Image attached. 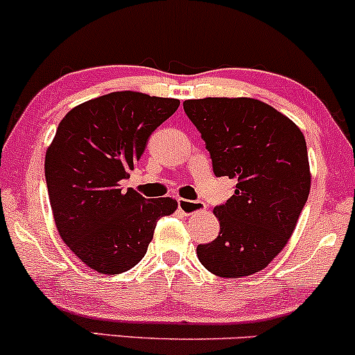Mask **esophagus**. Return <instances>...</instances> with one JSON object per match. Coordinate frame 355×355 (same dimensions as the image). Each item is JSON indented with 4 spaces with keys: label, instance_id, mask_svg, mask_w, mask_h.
<instances>
[{
    "label": "esophagus",
    "instance_id": "1",
    "mask_svg": "<svg viewBox=\"0 0 355 355\" xmlns=\"http://www.w3.org/2000/svg\"><path fill=\"white\" fill-rule=\"evenodd\" d=\"M178 209L187 216H192L196 212H202L205 210V204L200 200H187V198H178Z\"/></svg>",
    "mask_w": 355,
    "mask_h": 355
}]
</instances>
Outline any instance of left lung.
<instances>
[{
  "mask_svg": "<svg viewBox=\"0 0 355 355\" xmlns=\"http://www.w3.org/2000/svg\"><path fill=\"white\" fill-rule=\"evenodd\" d=\"M184 109L204 138L214 173L236 180L234 196L214 209L219 236L198 244V261L222 278L254 275L286 246L309 198L305 136L252 97L189 99Z\"/></svg>",
  "mask_w": 355,
  "mask_h": 355,
  "instance_id": "8db88e82",
  "label": "left lung"
}]
</instances>
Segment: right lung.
Returning <instances> with one entry per match:
<instances>
[{"label": "right lung", "instance_id": "1", "mask_svg": "<svg viewBox=\"0 0 355 355\" xmlns=\"http://www.w3.org/2000/svg\"><path fill=\"white\" fill-rule=\"evenodd\" d=\"M180 106L178 99L119 91L85 101L65 114L45 153V180L57 231L85 266L119 275L136 266L157 220L178 204L146 200L130 177L148 138Z\"/></svg>", "mask_w": 355, "mask_h": 355}]
</instances>
